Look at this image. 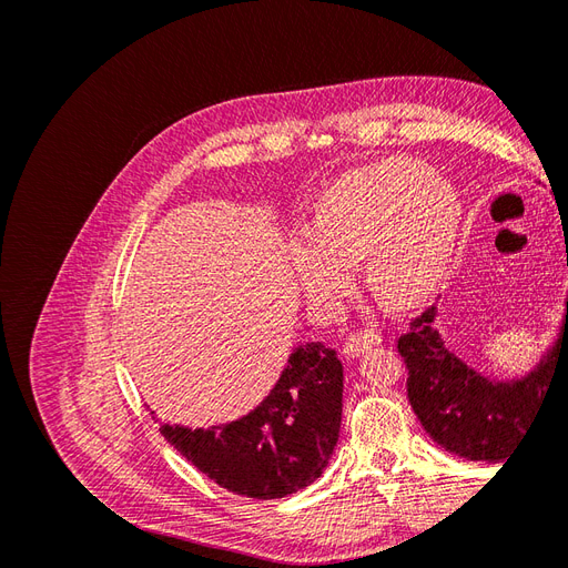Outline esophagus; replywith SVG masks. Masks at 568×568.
I'll return each instance as SVG.
<instances>
[{"mask_svg": "<svg viewBox=\"0 0 568 568\" xmlns=\"http://www.w3.org/2000/svg\"><path fill=\"white\" fill-rule=\"evenodd\" d=\"M379 343H382V334L376 329H357V332H351L346 343H343V353L348 357H357L367 353L369 348L379 346Z\"/></svg>", "mask_w": 568, "mask_h": 568, "instance_id": "1", "label": "esophagus"}]
</instances>
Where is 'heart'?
<instances>
[{
	"mask_svg": "<svg viewBox=\"0 0 568 568\" xmlns=\"http://www.w3.org/2000/svg\"><path fill=\"white\" fill-rule=\"evenodd\" d=\"M462 222L453 189L415 159H388L351 170L315 203L313 234L288 251L305 296L336 305L365 257L367 284L390 305H412L436 286Z\"/></svg>",
	"mask_w": 568,
	"mask_h": 568,
	"instance_id": "obj_1",
	"label": "heart"
}]
</instances>
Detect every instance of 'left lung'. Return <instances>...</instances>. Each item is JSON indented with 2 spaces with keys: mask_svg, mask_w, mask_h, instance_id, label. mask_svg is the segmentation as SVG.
Returning <instances> with one entry per match:
<instances>
[{
  "mask_svg": "<svg viewBox=\"0 0 568 568\" xmlns=\"http://www.w3.org/2000/svg\"><path fill=\"white\" fill-rule=\"evenodd\" d=\"M436 307H426L398 338L407 365V398L424 432L445 450L480 462H503L536 415L557 354L568 346V298L559 338L540 365L517 382H490L445 348L434 326Z\"/></svg>",
  "mask_w": 568,
  "mask_h": 568,
  "instance_id": "left-lung-1",
  "label": "left lung"
}]
</instances>
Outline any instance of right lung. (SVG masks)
I'll use <instances>...</instances> for the list:
<instances>
[{"label":"right lung","mask_w":568,"mask_h":568,"mask_svg":"<svg viewBox=\"0 0 568 568\" xmlns=\"http://www.w3.org/2000/svg\"><path fill=\"white\" fill-rule=\"evenodd\" d=\"M341 407V359L317 341L291 353L280 382L246 417L209 428L163 424L161 434L220 488L274 500L322 476L338 440Z\"/></svg>","instance_id":"1"}]
</instances>
